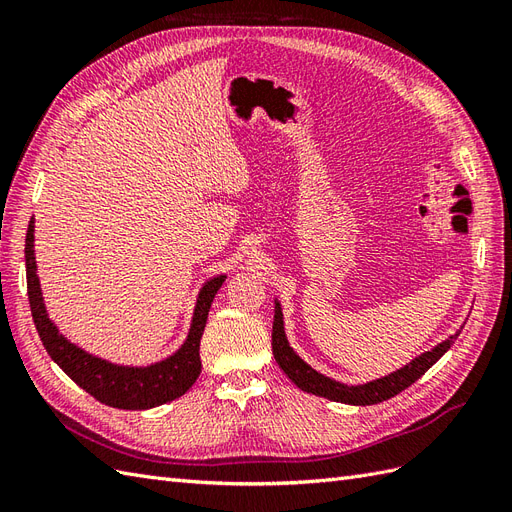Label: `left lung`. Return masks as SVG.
<instances>
[{"label": "left lung", "instance_id": "left-lung-1", "mask_svg": "<svg viewBox=\"0 0 512 512\" xmlns=\"http://www.w3.org/2000/svg\"><path fill=\"white\" fill-rule=\"evenodd\" d=\"M457 337H459V331L448 339H444V342L438 344L433 350L416 356L414 361L393 371L389 376L378 378L367 384H359V386H348L318 374L316 369H312L303 359H299V354L288 346L280 303H275V316H273V356L277 365L284 369V374L305 393L327 397L331 401H339V404H350V406L380 404V401H386L395 397L397 393L406 391L410 384H414L418 378H421L425 371L455 344Z\"/></svg>", "mask_w": 512, "mask_h": 512}]
</instances>
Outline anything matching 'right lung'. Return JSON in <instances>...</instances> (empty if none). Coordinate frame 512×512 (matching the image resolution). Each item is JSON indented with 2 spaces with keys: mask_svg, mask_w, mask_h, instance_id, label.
<instances>
[{
  "mask_svg": "<svg viewBox=\"0 0 512 512\" xmlns=\"http://www.w3.org/2000/svg\"><path fill=\"white\" fill-rule=\"evenodd\" d=\"M25 269H27V297L36 331L42 339L51 359L66 371V374L94 395L102 404L119 410H147L181 397L196 382L200 374V337H203L211 303L224 284L226 275L213 277L198 294L194 307V318L190 335L185 344L166 361L149 367H123L87 354L79 346L70 344L64 335H59L55 324L46 316L42 303L40 282L36 275L34 258V220L29 222L25 237Z\"/></svg>",
  "mask_w": 512,
  "mask_h": 512,
  "instance_id": "right-lung-1",
  "label": "right lung"
}]
</instances>
